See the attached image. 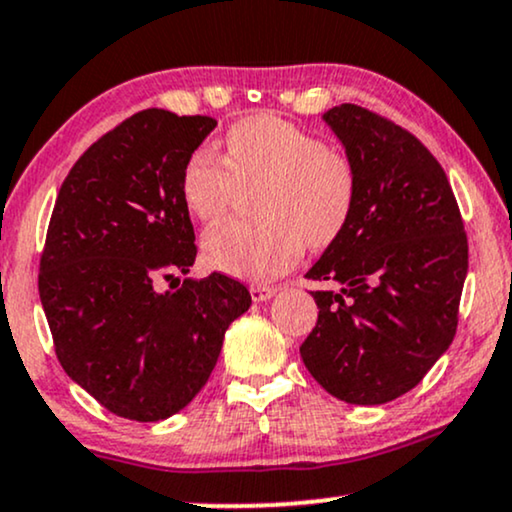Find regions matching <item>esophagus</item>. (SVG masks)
Returning <instances> with one entry per match:
<instances>
[{
    "label": "esophagus",
    "instance_id": "34e87169",
    "mask_svg": "<svg viewBox=\"0 0 512 512\" xmlns=\"http://www.w3.org/2000/svg\"><path fill=\"white\" fill-rule=\"evenodd\" d=\"M276 293V288L274 286H267V283H252L250 286V297L255 302H264V300H269L271 295Z\"/></svg>",
    "mask_w": 512,
    "mask_h": 512
}]
</instances>
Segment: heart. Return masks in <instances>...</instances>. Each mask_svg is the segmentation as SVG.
Listing matches in <instances>:
<instances>
[{
  "instance_id": "b5f03b06",
  "label": "heart",
  "mask_w": 512,
  "mask_h": 512,
  "mask_svg": "<svg viewBox=\"0 0 512 512\" xmlns=\"http://www.w3.org/2000/svg\"><path fill=\"white\" fill-rule=\"evenodd\" d=\"M260 219H224L203 236L210 267L241 278L288 271L304 248H328L357 205L352 160L319 137L271 113L238 120L226 132V155L200 146L181 170V198L193 217L224 215L241 189H257Z\"/></svg>"
}]
</instances>
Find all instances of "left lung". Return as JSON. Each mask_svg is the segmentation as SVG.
<instances>
[{
    "label": "left lung",
    "instance_id": "left-lung-1",
    "mask_svg": "<svg viewBox=\"0 0 512 512\" xmlns=\"http://www.w3.org/2000/svg\"><path fill=\"white\" fill-rule=\"evenodd\" d=\"M357 170V205L307 271L319 319L300 354L323 390L385 404L413 390L449 349L468 274V236L449 179L420 141L383 115L323 113Z\"/></svg>",
    "mask_w": 512,
    "mask_h": 512
}]
</instances>
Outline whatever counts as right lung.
I'll return each mask as SVG.
<instances>
[{
	"label": "right lung",
	"instance_id": "right-lung-1",
	"mask_svg": "<svg viewBox=\"0 0 512 512\" xmlns=\"http://www.w3.org/2000/svg\"><path fill=\"white\" fill-rule=\"evenodd\" d=\"M215 125L163 108L134 113L80 155L51 212L37 283L56 357L120 418L153 423L184 409L252 302L219 271L174 278L198 252L181 170ZM160 280L178 288L160 294Z\"/></svg>",
	"mask_w": 512,
	"mask_h": 512
}]
</instances>
